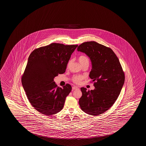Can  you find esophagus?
Wrapping results in <instances>:
<instances>
[{"label": "esophagus", "instance_id": "1", "mask_svg": "<svg viewBox=\"0 0 146 146\" xmlns=\"http://www.w3.org/2000/svg\"><path fill=\"white\" fill-rule=\"evenodd\" d=\"M77 89H79V88H78V87H77V86H73L72 87V90H77Z\"/></svg>", "mask_w": 146, "mask_h": 146}]
</instances>
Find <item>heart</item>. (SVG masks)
I'll return each instance as SVG.
<instances>
[{"label":"heart","instance_id":"b5f03b06","mask_svg":"<svg viewBox=\"0 0 146 146\" xmlns=\"http://www.w3.org/2000/svg\"><path fill=\"white\" fill-rule=\"evenodd\" d=\"M78 60L79 62L80 63L81 65H83L86 63L88 64V57L86 55H81L79 56L78 58ZM69 64V62L68 65ZM84 77L82 75H74L72 77V81L74 82L75 84H79L82 79H84Z\"/></svg>","mask_w":146,"mask_h":146}]
</instances>
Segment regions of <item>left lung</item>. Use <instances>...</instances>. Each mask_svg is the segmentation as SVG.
<instances>
[{
  "label": "left lung",
  "mask_w": 146,
  "mask_h": 146,
  "mask_svg": "<svg viewBox=\"0 0 146 146\" xmlns=\"http://www.w3.org/2000/svg\"><path fill=\"white\" fill-rule=\"evenodd\" d=\"M77 51L90 58L92 69L89 76L94 81V90L81 88L79 99L81 110L88 115H98L109 110L117 100L125 82L124 72L111 48L95 41L82 43Z\"/></svg>",
  "instance_id": "left-lung-1"
}]
</instances>
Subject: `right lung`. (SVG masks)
<instances>
[{
	"mask_svg": "<svg viewBox=\"0 0 146 146\" xmlns=\"http://www.w3.org/2000/svg\"><path fill=\"white\" fill-rule=\"evenodd\" d=\"M77 46L51 43L35 49L29 56L22 84L30 103L43 115H54L64 107L72 87L66 84L62 88H59L54 78L65 73Z\"/></svg>",
	"mask_w": 146,
	"mask_h": 146,
	"instance_id": "obj_1",
	"label": "right lung"
}]
</instances>
